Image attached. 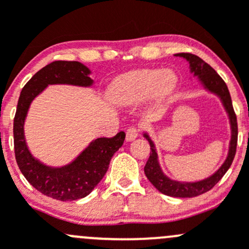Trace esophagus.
I'll return each instance as SVG.
<instances>
[{
    "instance_id": "34e87169",
    "label": "esophagus",
    "mask_w": 249,
    "mask_h": 249,
    "mask_svg": "<svg viewBox=\"0 0 249 249\" xmlns=\"http://www.w3.org/2000/svg\"><path fill=\"white\" fill-rule=\"evenodd\" d=\"M137 136H139V130H137V127L132 126V127H129V129L126 130V141L127 142H131V141L137 139Z\"/></svg>"
}]
</instances>
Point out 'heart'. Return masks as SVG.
I'll return each mask as SVG.
<instances>
[{
	"instance_id": "heart-1",
	"label": "heart",
	"mask_w": 249,
	"mask_h": 249,
	"mask_svg": "<svg viewBox=\"0 0 249 249\" xmlns=\"http://www.w3.org/2000/svg\"><path fill=\"white\" fill-rule=\"evenodd\" d=\"M178 78L169 70L145 69L118 77L110 84L108 99L117 106H132L149 96L164 101L175 91Z\"/></svg>"
}]
</instances>
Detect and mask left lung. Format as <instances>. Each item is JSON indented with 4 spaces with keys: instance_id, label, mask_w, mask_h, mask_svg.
I'll use <instances>...</instances> for the list:
<instances>
[{
    "instance_id": "obj_1",
    "label": "left lung",
    "mask_w": 249,
    "mask_h": 249,
    "mask_svg": "<svg viewBox=\"0 0 249 249\" xmlns=\"http://www.w3.org/2000/svg\"><path fill=\"white\" fill-rule=\"evenodd\" d=\"M175 55L176 56L183 57V59H185L189 62L190 72L194 74V77H197V79L202 84L203 89H206L207 91L212 92V94L217 95L219 97L223 106H224V109L227 110L228 115H229L230 127H231V140H230L229 152H228V157L225 161L223 162L222 166L212 176L202 180H197V182H179V180H173L171 178L167 177L162 172L161 167H160L154 142H153L147 132H143V137L148 140L150 144V150H152L149 159H148L147 164L144 166V173L148 179H149V182L160 193L169 195V196L194 197L212 189L222 179V177L227 173L229 167L231 166L232 160L236 154V145H237V119H236V114L232 108V102L229 90H228L227 84L220 78L219 74L210 65L206 64L202 59L196 56V55L189 54V53H179V54Z\"/></svg>"
}]
</instances>
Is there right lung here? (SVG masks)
<instances>
[{
	"label": "right lung",
	"instance_id": "add662e5",
	"mask_svg": "<svg viewBox=\"0 0 249 249\" xmlns=\"http://www.w3.org/2000/svg\"><path fill=\"white\" fill-rule=\"evenodd\" d=\"M90 73L91 71L78 61H54L39 70L25 84L18 101L13 126L18 166L32 187L60 201L82 199L94 190L106 175L114 153L124 143L125 132H118L112 139L94 140L73 161L61 167H53L39 161L29 150L24 134L25 119L31 102L48 85L90 88L94 84Z\"/></svg>",
	"mask_w": 249,
	"mask_h": 249
}]
</instances>
